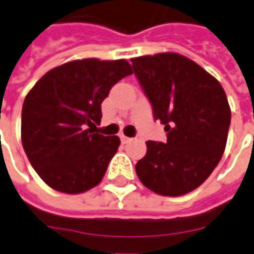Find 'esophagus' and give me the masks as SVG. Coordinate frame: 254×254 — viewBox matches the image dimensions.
<instances>
[{
  "label": "esophagus",
  "instance_id": "1",
  "mask_svg": "<svg viewBox=\"0 0 254 254\" xmlns=\"http://www.w3.org/2000/svg\"><path fill=\"white\" fill-rule=\"evenodd\" d=\"M120 139H121V141L124 143V144H127V143H129V141H130V139H129V137H127V136H124V134H121V136H120Z\"/></svg>",
  "mask_w": 254,
  "mask_h": 254
}]
</instances>
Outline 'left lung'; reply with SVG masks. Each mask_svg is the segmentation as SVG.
<instances>
[{"label":"left lung","mask_w":254,"mask_h":254,"mask_svg":"<svg viewBox=\"0 0 254 254\" xmlns=\"http://www.w3.org/2000/svg\"><path fill=\"white\" fill-rule=\"evenodd\" d=\"M130 62L154 118L168 132L166 143H145L147 154L136 164V173L157 194H187L210 176L223 157L231 122L226 92L201 65L179 53Z\"/></svg>","instance_id":"obj_1"}]
</instances>
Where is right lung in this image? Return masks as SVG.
<instances>
[{
  "mask_svg": "<svg viewBox=\"0 0 254 254\" xmlns=\"http://www.w3.org/2000/svg\"><path fill=\"white\" fill-rule=\"evenodd\" d=\"M132 72L124 59L74 60L48 71L28 92L22 110L23 148L51 189L81 194L102 182L121 141L92 127L102 120L110 89Z\"/></svg>",
  "mask_w": 254,
  "mask_h": 254,
  "instance_id": "1",
  "label": "right lung"
}]
</instances>
